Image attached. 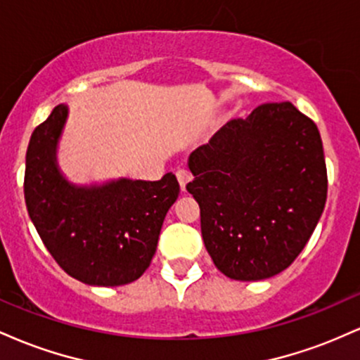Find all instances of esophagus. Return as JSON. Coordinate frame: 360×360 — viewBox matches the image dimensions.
Returning <instances> with one entry per match:
<instances>
[{"label": "esophagus", "instance_id": "1", "mask_svg": "<svg viewBox=\"0 0 360 360\" xmlns=\"http://www.w3.org/2000/svg\"><path fill=\"white\" fill-rule=\"evenodd\" d=\"M176 177L177 181H179V184L184 188V186L188 184V181H191V172H189L188 169H177Z\"/></svg>", "mask_w": 360, "mask_h": 360}]
</instances>
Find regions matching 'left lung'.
<instances>
[{
  "label": "left lung",
  "instance_id": "obj_1",
  "mask_svg": "<svg viewBox=\"0 0 360 360\" xmlns=\"http://www.w3.org/2000/svg\"><path fill=\"white\" fill-rule=\"evenodd\" d=\"M186 189L200 205L201 235L217 269L260 281L292 264L326 201L320 131L291 103H266L225 123L191 152Z\"/></svg>",
  "mask_w": 360,
  "mask_h": 360
}]
</instances>
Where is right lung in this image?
I'll return each instance as SVG.
<instances>
[{
    "label": "right lung",
    "instance_id": "obj_1",
    "mask_svg": "<svg viewBox=\"0 0 360 360\" xmlns=\"http://www.w3.org/2000/svg\"><path fill=\"white\" fill-rule=\"evenodd\" d=\"M68 120L59 105L32 134L25 166V203L56 262L89 286H122L150 266L164 218L179 194L172 172L159 181L122 177L76 186L57 166Z\"/></svg>",
    "mask_w": 360,
    "mask_h": 360
}]
</instances>
